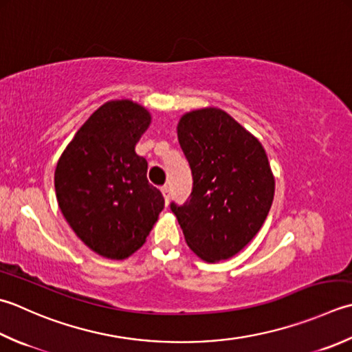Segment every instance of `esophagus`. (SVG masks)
Wrapping results in <instances>:
<instances>
[{
  "label": "esophagus",
  "mask_w": 352,
  "mask_h": 352,
  "mask_svg": "<svg viewBox=\"0 0 352 352\" xmlns=\"http://www.w3.org/2000/svg\"><path fill=\"white\" fill-rule=\"evenodd\" d=\"M162 192H163L164 201H166V204H168V203H169V198H170V189H169V186H163Z\"/></svg>",
  "instance_id": "esophagus-1"
}]
</instances>
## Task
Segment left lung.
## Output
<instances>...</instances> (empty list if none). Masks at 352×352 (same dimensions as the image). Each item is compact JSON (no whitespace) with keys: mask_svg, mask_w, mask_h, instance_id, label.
<instances>
[{"mask_svg":"<svg viewBox=\"0 0 352 352\" xmlns=\"http://www.w3.org/2000/svg\"><path fill=\"white\" fill-rule=\"evenodd\" d=\"M192 170V192L170 203L186 243L208 263L229 259L259 232L272 208L274 177L256 137L218 108L197 109L178 123Z\"/></svg>","mask_w":352,"mask_h":352,"instance_id":"8db88e82","label":"left lung"}]
</instances>
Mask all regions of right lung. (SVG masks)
Returning a JSON list of instances; mask_svg holds the SVG:
<instances>
[{
  "label": "right lung",
  "mask_w": 352,
  "mask_h": 352,
  "mask_svg": "<svg viewBox=\"0 0 352 352\" xmlns=\"http://www.w3.org/2000/svg\"><path fill=\"white\" fill-rule=\"evenodd\" d=\"M149 123L137 103L107 102L76 133L54 170L62 215L105 258L139 250L164 208L162 192L148 182V162L135 154Z\"/></svg>",
  "instance_id": "right-lung-1"
}]
</instances>
